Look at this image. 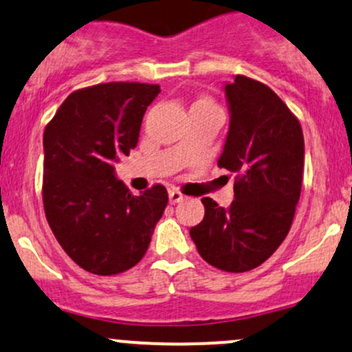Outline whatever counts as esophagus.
Returning a JSON list of instances; mask_svg holds the SVG:
<instances>
[{
    "label": "esophagus",
    "instance_id": "obj_1",
    "mask_svg": "<svg viewBox=\"0 0 352 352\" xmlns=\"http://www.w3.org/2000/svg\"><path fill=\"white\" fill-rule=\"evenodd\" d=\"M168 200H170V204H179V201H182V200H185V195L184 193H180L179 190H170V192H168Z\"/></svg>",
    "mask_w": 352,
    "mask_h": 352
}]
</instances>
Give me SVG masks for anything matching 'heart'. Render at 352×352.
<instances>
[{"mask_svg":"<svg viewBox=\"0 0 352 352\" xmlns=\"http://www.w3.org/2000/svg\"><path fill=\"white\" fill-rule=\"evenodd\" d=\"M195 106H212V102H210V100H199Z\"/></svg>","mask_w":352,"mask_h":352,"instance_id":"obj_1","label":"heart"}]
</instances>
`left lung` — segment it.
<instances>
[{"instance_id": "8db88e82", "label": "left lung", "mask_w": 352, "mask_h": 352, "mask_svg": "<svg viewBox=\"0 0 352 352\" xmlns=\"http://www.w3.org/2000/svg\"><path fill=\"white\" fill-rule=\"evenodd\" d=\"M223 89L230 125L218 167L238 173L235 200L225 208L204 197L205 217L190 236L207 263L243 273L268 260L292 228L305 139L296 117L268 86L235 76Z\"/></svg>"}]
</instances>
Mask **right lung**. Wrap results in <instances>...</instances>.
Masks as SVG:
<instances>
[{
  "label": "right lung",
  "instance_id": "right-lung-1",
  "mask_svg": "<svg viewBox=\"0 0 352 352\" xmlns=\"http://www.w3.org/2000/svg\"><path fill=\"white\" fill-rule=\"evenodd\" d=\"M160 86L107 82L72 92L43 137V204L63 250L89 273L111 276L142 260L168 195L153 185L132 195L114 164L139 140Z\"/></svg>",
  "mask_w": 352,
  "mask_h": 352
}]
</instances>
